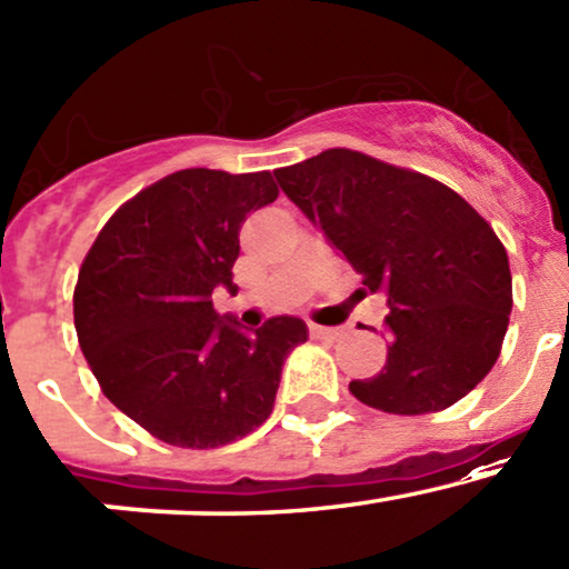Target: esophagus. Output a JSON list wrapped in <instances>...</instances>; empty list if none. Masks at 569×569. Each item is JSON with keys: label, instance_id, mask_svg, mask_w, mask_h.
I'll use <instances>...</instances> for the list:
<instances>
[{"label": "esophagus", "instance_id": "1", "mask_svg": "<svg viewBox=\"0 0 569 569\" xmlns=\"http://www.w3.org/2000/svg\"><path fill=\"white\" fill-rule=\"evenodd\" d=\"M340 335H342L340 329H335V327H318V323H310V337H313V340L335 342Z\"/></svg>", "mask_w": 569, "mask_h": 569}]
</instances>
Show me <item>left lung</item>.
Masks as SVG:
<instances>
[{"label": "left lung", "instance_id": "8db88e82", "mask_svg": "<svg viewBox=\"0 0 569 569\" xmlns=\"http://www.w3.org/2000/svg\"><path fill=\"white\" fill-rule=\"evenodd\" d=\"M286 197L386 295L391 342L378 376L351 395L395 416L451 408L495 367L513 280L495 229L457 191L372 156L329 148L274 170Z\"/></svg>", "mask_w": 569, "mask_h": 569}]
</instances>
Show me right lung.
Listing matches in <instances>:
<instances>
[{"label": "right lung", "mask_w": 569, "mask_h": 569, "mask_svg": "<svg viewBox=\"0 0 569 569\" xmlns=\"http://www.w3.org/2000/svg\"><path fill=\"white\" fill-rule=\"evenodd\" d=\"M278 199L270 172L180 170L112 213L74 286L80 351L121 413L161 442L218 448L267 421L302 318L253 335L213 310L237 291L240 227Z\"/></svg>", "instance_id": "1"}]
</instances>
